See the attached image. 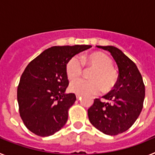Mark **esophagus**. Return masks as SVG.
I'll use <instances>...</instances> for the list:
<instances>
[{
  "mask_svg": "<svg viewBox=\"0 0 155 155\" xmlns=\"http://www.w3.org/2000/svg\"><path fill=\"white\" fill-rule=\"evenodd\" d=\"M76 98L77 99H79V98H81V95H79V94H76Z\"/></svg>",
  "mask_w": 155,
  "mask_h": 155,
  "instance_id": "1",
  "label": "esophagus"
}]
</instances>
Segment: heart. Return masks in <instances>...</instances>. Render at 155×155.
<instances>
[{
  "label": "heart",
  "mask_w": 155,
  "mask_h": 155,
  "mask_svg": "<svg viewBox=\"0 0 155 155\" xmlns=\"http://www.w3.org/2000/svg\"><path fill=\"white\" fill-rule=\"evenodd\" d=\"M113 61L101 52H95L88 55L82 56L80 59L73 57L66 64V74L71 81L81 76L84 67L94 68L91 74V81L79 79L70 84L72 92L81 95H92L109 92L116 86L118 75L113 68Z\"/></svg>",
  "instance_id": "b5f03b06"
}]
</instances>
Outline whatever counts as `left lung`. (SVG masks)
I'll return each mask as SVG.
<instances>
[{
    "label": "left lung",
    "instance_id": "8db88e82",
    "mask_svg": "<svg viewBox=\"0 0 155 155\" xmlns=\"http://www.w3.org/2000/svg\"><path fill=\"white\" fill-rule=\"evenodd\" d=\"M113 56L119 69L118 80L114 89L102 98H95L87 110L91 124L107 135H117L132 127L143 109L145 87L136 64L118 48L96 46Z\"/></svg>",
    "mask_w": 155,
    "mask_h": 155
}]
</instances>
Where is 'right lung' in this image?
Masks as SVG:
<instances>
[{
	"label": "right lung",
	"mask_w": 155,
	"mask_h": 155,
	"mask_svg": "<svg viewBox=\"0 0 155 155\" xmlns=\"http://www.w3.org/2000/svg\"><path fill=\"white\" fill-rule=\"evenodd\" d=\"M89 45L53 46L31 61L18 86L19 113L25 127L40 137L51 136L67 123L68 110L76 101L65 94L69 84L66 64Z\"/></svg>",
	"instance_id": "right-lung-1"
}]
</instances>
